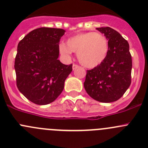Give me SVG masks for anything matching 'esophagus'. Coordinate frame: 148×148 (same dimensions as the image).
Returning a JSON list of instances; mask_svg holds the SVG:
<instances>
[{"label":"esophagus","instance_id":"obj_1","mask_svg":"<svg viewBox=\"0 0 148 148\" xmlns=\"http://www.w3.org/2000/svg\"><path fill=\"white\" fill-rule=\"evenodd\" d=\"M79 67V66H77V65H76V64H73V66H72V69L73 70H75L76 69H77V68Z\"/></svg>","mask_w":148,"mask_h":148}]
</instances>
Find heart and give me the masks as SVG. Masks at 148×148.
<instances>
[{
  "label": "heart",
  "mask_w": 148,
  "mask_h": 148,
  "mask_svg": "<svg viewBox=\"0 0 148 148\" xmlns=\"http://www.w3.org/2000/svg\"><path fill=\"white\" fill-rule=\"evenodd\" d=\"M108 40L103 34L85 32L70 37L65 43L59 45L60 54L68 56L72 52L77 53L79 62L86 68L99 66L108 53Z\"/></svg>",
  "instance_id": "heart-1"
}]
</instances>
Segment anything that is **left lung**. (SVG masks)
I'll list each match as a JSON object with an SVG mask.
<instances>
[{
    "label": "left lung",
    "mask_w": 148,
    "mask_h": 148,
    "mask_svg": "<svg viewBox=\"0 0 148 148\" xmlns=\"http://www.w3.org/2000/svg\"><path fill=\"white\" fill-rule=\"evenodd\" d=\"M108 40L107 57L99 66L87 71L84 87L92 99L110 103L123 96L131 85L132 55L128 41L110 27H97Z\"/></svg>",
    "instance_id": "1"
}]
</instances>
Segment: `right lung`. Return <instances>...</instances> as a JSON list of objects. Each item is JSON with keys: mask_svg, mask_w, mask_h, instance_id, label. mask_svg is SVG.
Returning <instances> with one entry per match:
<instances>
[{"mask_svg": "<svg viewBox=\"0 0 148 148\" xmlns=\"http://www.w3.org/2000/svg\"><path fill=\"white\" fill-rule=\"evenodd\" d=\"M66 30L39 27L19 42L14 62L16 86L29 101L46 105L57 99L72 71L58 60L60 39Z\"/></svg>", "mask_w": 148, "mask_h": 148, "instance_id": "right-lung-1", "label": "right lung"}]
</instances>
